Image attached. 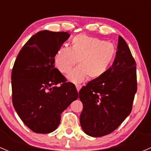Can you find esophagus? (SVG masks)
I'll use <instances>...</instances> for the list:
<instances>
[{"label": "esophagus", "mask_w": 151, "mask_h": 151, "mask_svg": "<svg viewBox=\"0 0 151 151\" xmlns=\"http://www.w3.org/2000/svg\"><path fill=\"white\" fill-rule=\"evenodd\" d=\"M81 88H82V85H76V88H77V91H80V90L81 89Z\"/></svg>", "instance_id": "34e87169"}]
</instances>
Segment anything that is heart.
I'll use <instances>...</instances> for the list:
<instances>
[{
	"instance_id": "b5f03b06",
	"label": "heart",
	"mask_w": 151,
	"mask_h": 151,
	"mask_svg": "<svg viewBox=\"0 0 151 151\" xmlns=\"http://www.w3.org/2000/svg\"><path fill=\"white\" fill-rule=\"evenodd\" d=\"M115 52L112 43L80 34L73 38L71 47H61L57 50L55 66L62 74H67L78 60L79 66L67 76L70 82L78 84L88 77L90 80L102 77L113 62Z\"/></svg>"
}]
</instances>
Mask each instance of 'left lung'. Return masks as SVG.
I'll return each mask as SVG.
<instances>
[{
    "mask_svg": "<svg viewBox=\"0 0 151 151\" xmlns=\"http://www.w3.org/2000/svg\"><path fill=\"white\" fill-rule=\"evenodd\" d=\"M137 89L136 62L126 42L119 36L110 68L79 92L83 104L80 121L85 133L98 137L115 131L132 112Z\"/></svg>",
    "mask_w": 151,
    "mask_h": 151,
    "instance_id": "obj_1",
    "label": "left lung"
}]
</instances>
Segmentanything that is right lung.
<instances>
[{
	"instance_id": "obj_1",
	"label": "right lung",
	"mask_w": 151,
	"mask_h": 151,
	"mask_svg": "<svg viewBox=\"0 0 151 151\" xmlns=\"http://www.w3.org/2000/svg\"><path fill=\"white\" fill-rule=\"evenodd\" d=\"M69 36L67 32H38L21 49L12 68L13 106L36 133L55 130L62 112L78 98L75 85L54 65L56 52Z\"/></svg>"
}]
</instances>
